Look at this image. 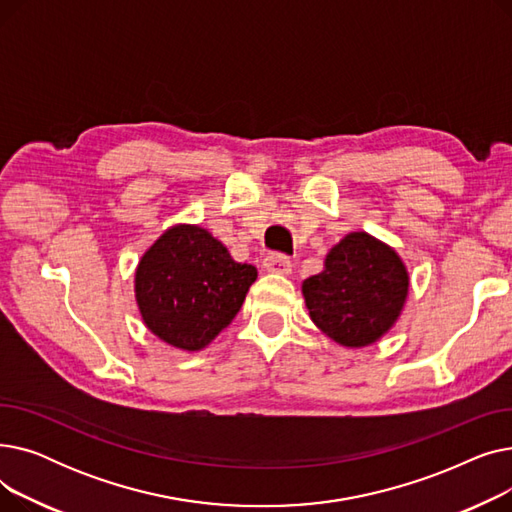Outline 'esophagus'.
I'll use <instances>...</instances> for the list:
<instances>
[{
    "label": "esophagus",
    "instance_id": "34e87169",
    "mask_svg": "<svg viewBox=\"0 0 512 512\" xmlns=\"http://www.w3.org/2000/svg\"><path fill=\"white\" fill-rule=\"evenodd\" d=\"M263 267L272 274H290L292 261L284 253H270L263 259Z\"/></svg>",
    "mask_w": 512,
    "mask_h": 512
}]
</instances>
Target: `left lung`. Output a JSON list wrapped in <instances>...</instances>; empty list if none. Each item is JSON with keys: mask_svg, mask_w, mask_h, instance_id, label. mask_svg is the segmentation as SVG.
Returning a JSON list of instances; mask_svg holds the SVG:
<instances>
[{"mask_svg": "<svg viewBox=\"0 0 512 512\" xmlns=\"http://www.w3.org/2000/svg\"><path fill=\"white\" fill-rule=\"evenodd\" d=\"M407 290L400 257L365 232L344 236L328 253L326 270L303 282L315 326L342 346H367L386 334Z\"/></svg>", "mask_w": 512, "mask_h": 512, "instance_id": "8db88e82", "label": "left lung"}]
</instances>
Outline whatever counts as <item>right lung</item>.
I'll return each instance as SVG.
<instances>
[{
	"label": "right lung",
	"instance_id": "1",
	"mask_svg": "<svg viewBox=\"0 0 512 512\" xmlns=\"http://www.w3.org/2000/svg\"><path fill=\"white\" fill-rule=\"evenodd\" d=\"M257 270L236 263L199 226L161 234L137 267V301L147 328L182 351H201L240 311Z\"/></svg>",
	"mask_w": 512,
	"mask_h": 512
}]
</instances>
